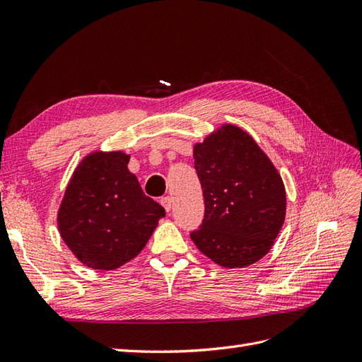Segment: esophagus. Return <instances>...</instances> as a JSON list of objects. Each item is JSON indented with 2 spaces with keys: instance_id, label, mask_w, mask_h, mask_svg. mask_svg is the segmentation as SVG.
<instances>
[{
  "instance_id": "esophagus-1",
  "label": "esophagus",
  "mask_w": 362,
  "mask_h": 362,
  "mask_svg": "<svg viewBox=\"0 0 362 362\" xmlns=\"http://www.w3.org/2000/svg\"><path fill=\"white\" fill-rule=\"evenodd\" d=\"M161 205L164 206V210H166L168 213L170 211V208H172V198L170 196H164V198H161Z\"/></svg>"
}]
</instances>
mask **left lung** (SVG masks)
Listing matches in <instances>:
<instances>
[{"label":"left lung","mask_w":362,"mask_h":362,"mask_svg":"<svg viewBox=\"0 0 362 362\" xmlns=\"http://www.w3.org/2000/svg\"><path fill=\"white\" fill-rule=\"evenodd\" d=\"M193 158L205 202L193 243L222 267L254 264L269 254L286 221L287 194L275 164L233 124L196 144Z\"/></svg>","instance_id":"obj_1"}]
</instances>
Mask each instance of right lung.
Returning <instances> with one entry per match:
<instances>
[{
  "label": "right lung",
  "mask_w": 362,
  "mask_h": 362,
  "mask_svg": "<svg viewBox=\"0 0 362 362\" xmlns=\"http://www.w3.org/2000/svg\"><path fill=\"white\" fill-rule=\"evenodd\" d=\"M122 151H93L75 168L57 213L63 242L80 262L115 270L137 257L164 208L141 190Z\"/></svg>",
  "instance_id": "obj_1"
}]
</instances>
